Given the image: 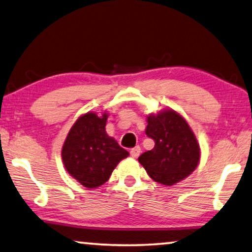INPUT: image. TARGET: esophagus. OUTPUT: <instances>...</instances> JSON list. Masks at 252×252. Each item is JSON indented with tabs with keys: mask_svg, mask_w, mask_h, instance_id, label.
<instances>
[{
	"mask_svg": "<svg viewBox=\"0 0 252 252\" xmlns=\"http://www.w3.org/2000/svg\"><path fill=\"white\" fill-rule=\"evenodd\" d=\"M130 155L132 156L133 158H137V157L140 155V147H139V146H137V147H133L130 150Z\"/></svg>",
	"mask_w": 252,
	"mask_h": 252,
	"instance_id": "1",
	"label": "esophagus"
}]
</instances>
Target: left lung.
Listing matches in <instances>:
<instances>
[{"instance_id":"8db88e82","label":"left lung","mask_w":252,"mask_h":252,"mask_svg":"<svg viewBox=\"0 0 252 252\" xmlns=\"http://www.w3.org/2000/svg\"><path fill=\"white\" fill-rule=\"evenodd\" d=\"M146 134L155 141L152 150L139 156L154 181L173 186L189 176L198 166L200 148L190 126L173 110L147 116Z\"/></svg>"}]
</instances>
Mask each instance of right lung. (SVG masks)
I'll return each instance as SVG.
<instances>
[{
    "label": "right lung",
    "instance_id": "right-lung-1",
    "mask_svg": "<svg viewBox=\"0 0 252 252\" xmlns=\"http://www.w3.org/2000/svg\"><path fill=\"white\" fill-rule=\"evenodd\" d=\"M107 113L98 116L93 112L80 116L62 147V160L67 173L89 189L104 185L116 165L129 156L114 138L107 136Z\"/></svg>",
    "mask_w": 252,
    "mask_h": 252
}]
</instances>
